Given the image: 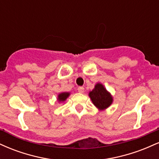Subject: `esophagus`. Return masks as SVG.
Returning a JSON list of instances; mask_svg holds the SVG:
<instances>
[{
	"mask_svg": "<svg viewBox=\"0 0 159 159\" xmlns=\"http://www.w3.org/2000/svg\"><path fill=\"white\" fill-rule=\"evenodd\" d=\"M78 91L79 93H83L84 92V88L83 87H79L78 88Z\"/></svg>",
	"mask_w": 159,
	"mask_h": 159,
	"instance_id": "1",
	"label": "esophagus"
}]
</instances>
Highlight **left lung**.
Here are the masks:
<instances>
[{"mask_svg": "<svg viewBox=\"0 0 159 159\" xmlns=\"http://www.w3.org/2000/svg\"><path fill=\"white\" fill-rule=\"evenodd\" d=\"M89 96L95 106L101 111L107 108L113 102L112 96L100 83L95 85L93 90L89 93Z\"/></svg>", "mask_w": 159, "mask_h": 159, "instance_id": "left-lung-1", "label": "left lung"}]
</instances>
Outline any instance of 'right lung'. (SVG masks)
<instances>
[{"mask_svg":"<svg viewBox=\"0 0 159 159\" xmlns=\"http://www.w3.org/2000/svg\"><path fill=\"white\" fill-rule=\"evenodd\" d=\"M69 95H70V93L67 92L61 93H60L57 96V101L60 102H61L66 101V99L69 97Z\"/></svg>","mask_w":159,"mask_h":159,"instance_id":"right-lung-1","label":"right lung"}]
</instances>
